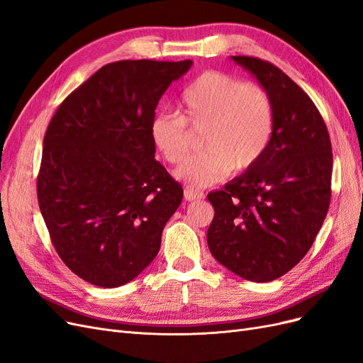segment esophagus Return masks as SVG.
<instances>
[{
    "mask_svg": "<svg viewBox=\"0 0 363 363\" xmlns=\"http://www.w3.org/2000/svg\"><path fill=\"white\" fill-rule=\"evenodd\" d=\"M203 199H204V194L201 191H196V189L191 188V186L184 188V200L186 201H199Z\"/></svg>",
    "mask_w": 363,
    "mask_h": 363,
    "instance_id": "1",
    "label": "esophagus"
}]
</instances>
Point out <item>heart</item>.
Wrapping results in <instances>:
<instances>
[{
    "label": "heart",
    "instance_id": "heart-1",
    "mask_svg": "<svg viewBox=\"0 0 363 363\" xmlns=\"http://www.w3.org/2000/svg\"><path fill=\"white\" fill-rule=\"evenodd\" d=\"M179 108L180 116H155L151 139L164 160L179 164L191 150L192 133H201L203 151L175 171V177L192 188H208L230 171H250L271 145L276 127L274 103L257 83L206 71L183 91Z\"/></svg>",
    "mask_w": 363,
    "mask_h": 363
}]
</instances>
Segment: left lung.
Listing matches in <instances>:
<instances>
[{"mask_svg": "<svg viewBox=\"0 0 363 363\" xmlns=\"http://www.w3.org/2000/svg\"><path fill=\"white\" fill-rule=\"evenodd\" d=\"M272 98L276 127L255 168L211 192L212 256L250 281L281 277L311 250L332 196V142L311 96L276 65L232 56Z\"/></svg>", "mask_w": 363, "mask_h": 363, "instance_id": "left-lung-1", "label": "left lung"}]
</instances>
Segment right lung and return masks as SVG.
<instances>
[{
    "instance_id": "add662e5",
    "label": "right lung",
    "mask_w": 363,
    "mask_h": 363,
    "mask_svg": "<svg viewBox=\"0 0 363 363\" xmlns=\"http://www.w3.org/2000/svg\"><path fill=\"white\" fill-rule=\"evenodd\" d=\"M192 60L107 63L50 121L38 201L51 242L74 274L118 288L157 256L183 189L155 159L151 121Z\"/></svg>"
}]
</instances>
